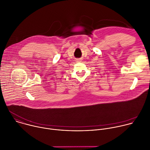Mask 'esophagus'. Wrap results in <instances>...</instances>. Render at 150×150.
<instances>
[{
  "instance_id": "esophagus-1",
  "label": "esophagus",
  "mask_w": 150,
  "mask_h": 150,
  "mask_svg": "<svg viewBox=\"0 0 150 150\" xmlns=\"http://www.w3.org/2000/svg\"><path fill=\"white\" fill-rule=\"evenodd\" d=\"M75 61H76V62H81V59H79V58L76 59L75 60Z\"/></svg>"
}]
</instances>
